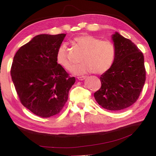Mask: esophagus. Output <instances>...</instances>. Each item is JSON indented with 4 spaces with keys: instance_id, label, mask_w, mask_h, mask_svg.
<instances>
[{
    "instance_id": "34e87169",
    "label": "esophagus",
    "mask_w": 156,
    "mask_h": 156,
    "mask_svg": "<svg viewBox=\"0 0 156 156\" xmlns=\"http://www.w3.org/2000/svg\"><path fill=\"white\" fill-rule=\"evenodd\" d=\"M86 78V76H81V77H78L79 80H84Z\"/></svg>"
}]
</instances>
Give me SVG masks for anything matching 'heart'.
I'll list each match as a JSON object with an SVG mask.
<instances>
[{"label": "heart", "instance_id": "1", "mask_svg": "<svg viewBox=\"0 0 156 156\" xmlns=\"http://www.w3.org/2000/svg\"><path fill=\"white\" fill-rule=\"evenodd\" d=\"M73 44L83 50L81 64L73 69V73L81 75L91 72L100 74L112 67L115 56L114 44L109 41H101L97 37L87 34L78 36L73 39ZM56 60L66 69L70 70L72 63L68 58L67 46L62 44L56 53Z\"/></svg>", "mask_w": 156, "mask_h": 156}]
</instances>
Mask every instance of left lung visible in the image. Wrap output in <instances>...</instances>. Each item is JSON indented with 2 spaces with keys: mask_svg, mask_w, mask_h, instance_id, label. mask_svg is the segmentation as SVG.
<instances>
[{
  "mask_svg": "<svg viewBox=\"0 0 156 156\" xmlns=\"http://www.w3.org/2000/svg\"><path fill=\"white\" fill-rule=\"evenodd\" d=\"M115 47L114 61L100 76L101 87L94 93L104 109L119 111L138 100L146 80L144 56L133 42L118 32L112 36Z\"/></svg>",
  "mask_w": 156,
  "mask_h": 156,
  "instance_id": "8db88e82",
  "label": "left lung"
}]
</instances>
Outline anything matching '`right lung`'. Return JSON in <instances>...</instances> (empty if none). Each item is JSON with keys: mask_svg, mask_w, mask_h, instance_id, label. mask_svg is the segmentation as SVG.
<instances>
[{"mask_svg": "<svg viewBox=\"0 0 156 156\" xmlns=\"http://www.w3.org/2000/svg\"><path fill=\"white\" fill-rule=\"evenodd\" d=\"M65 36H36L18 50L13 60L12 79L21 103L41 118L61 111L76 82L56 60Z\"/></svg>", "mask_w": 156, "mask_h": 156, "instance_id": "1", "label": "right lung"}]
</instances>
